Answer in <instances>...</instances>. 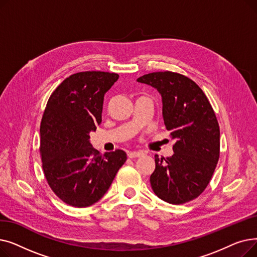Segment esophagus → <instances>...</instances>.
<instances>
[{"mask_svg":"<svg viewBox=\"0 0 257 257\" xmlns=\"http://www.w3.org/2000/svg\"><path fill=\"white\" fill-rule=\"evenodd\" d=\"M144 155V152L142 151H130L128 152V157L129 158H137V157H141Z\"/></svg>","mask_w":257,"mask_h":257,"instance_id":"esophagus-1","label":"esophagus"}]
</instances>
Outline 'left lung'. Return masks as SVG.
<instances>
[{
	"instance_id": "obj_1",
	"label": "left lung",
	"mask_w": 257,
	"mask_h": 257,
	"mask_svg": "<svg viewBox=\"0 0 257 257\" xmlns=\"http://www.w3.org/2000/svg\"><path fill=\"white\" fill-rule=\"evenodd\" d=\"M138 81L161 94L165 125L176 141L171 157L155 155V170L150 176L152 190L168 203H186L203 193L217 167L220 157L217 116L203 90L181 74L155 72Z\"/></svg>"
}]
</instances>
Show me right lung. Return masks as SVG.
<instances>
[{"label":"right lung","instance_id":"1","mask_svg":"<svg viewBox=\"0 0 257 257\" xmlns=\"http://www.w3.org/2000/svg\"><path fill=\"white\" fill-rule=\"evenodd\" d=\"M115 73L80 72L53 91L40 124V155L46 179L55 195L74 207L98 202L111 185L127 155L93 149L89 133L102 121L104 94Z\"/></svg>","mask_w":257,"mask_h":257}]
</instances>
